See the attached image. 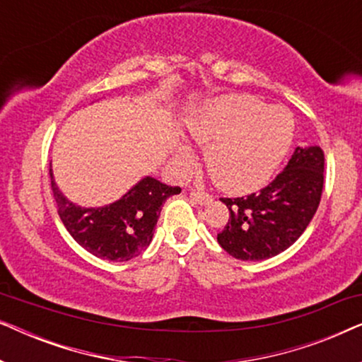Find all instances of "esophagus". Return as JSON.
I'll use <instances>...</instances> for the list:
<instances>
[{"instance_id": "1", "label": "esophagus", "mask_w": 362, "mask_h": 362, "mask_svg": "<svg viewBox=\"0 0 362 362\" xmlns=\"http://www.w3.org/2000/svg\"><path fill=\"white\" fill-rule=\"evenodd\" d=\"M191 199L196 202V204L204 206L207 202L212 201V197L207 194V192H199V191H191Z\"/></svg>"}]
</instances>
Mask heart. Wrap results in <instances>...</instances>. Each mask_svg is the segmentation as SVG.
<instances>
[{
  "mask_svg": "<svg viewBox=\"0 0 362 362\" xmlns=\"http://www.w3.org/2000/svg\"><path fill=\"white\" fill-rule=\"evenodd\" d=\"M187 135L204 148V165L221 189L234 194L264 186L293 140V117L252 95H224L201 107L187 122ZM176 165L187 168L194 153L175 146Z\"/></svg>",
  "mask_w": 362,
  "mask_h": 362,
  "instance_id": "b5f03b06",
  "label": "heart"
}]
</instances>
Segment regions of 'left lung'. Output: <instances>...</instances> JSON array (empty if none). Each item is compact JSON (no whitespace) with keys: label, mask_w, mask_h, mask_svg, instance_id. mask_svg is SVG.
Masks as SVG:
<instances>
[{"label":"left lung","mask_w":362,"mask_h":362,"mask_svg":"<svg viewBox=\"0 0 362 362\" xmlns=\"http://www.w3.org/2000/svg\"><path fill=\"white\" fill-rule=\"evenodd\" d=\"M325 153L296 146L285 170L259 192L222 197L230 216L217 242L239 260L259 262L293 245L313 219L323 192Z\"/></svg>","instance_id":"obj_1"}]
</instances>
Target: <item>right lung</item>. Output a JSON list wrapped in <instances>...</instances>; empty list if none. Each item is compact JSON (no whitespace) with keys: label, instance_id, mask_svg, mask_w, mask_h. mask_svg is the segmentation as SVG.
I'll return each instance as SVG.
<instances>
[{"label":"right lung","instance_id":"1","mask_svg":"<svg viewBox=\"0 0 362 362\" xmlns=\"http://www.w3.org/2000/svg\"><path fill=\"white\" fill-rule=\"evenodd\" d=\"M51 186L57 212L78 245L103 260L127 262L150 245L161 207L180 186H168L151 176L141 177L120 199L105 206L83 207L69 201L54 181Z\"/></svg>","mask_w":362,"mask_h":362}]
</instances>
